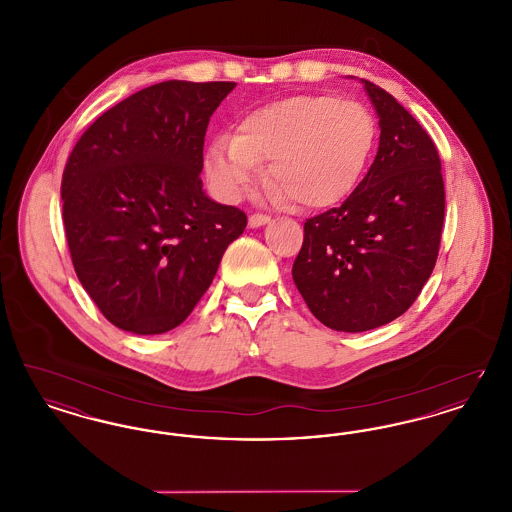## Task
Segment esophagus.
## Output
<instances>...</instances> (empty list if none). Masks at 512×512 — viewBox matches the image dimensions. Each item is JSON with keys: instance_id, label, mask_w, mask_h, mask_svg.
Instances as JSON below:
<instances>
[{"instance_id": "esophagus-1", "label": "esophagus", "mask_w": 512, "mask_h": 512, "mask_svg": "<svg viewBox=\"0 0 512 512\" xmlns=\"http://www.w3.org/2000/svg\"><path fill=\"white\" fill-rule=\"evenodd\" d=\"M270 217L265 215V213H253L251 217H249V226L251 228H257V226H263V224H267Z\"/></svg>"}]
</instances>
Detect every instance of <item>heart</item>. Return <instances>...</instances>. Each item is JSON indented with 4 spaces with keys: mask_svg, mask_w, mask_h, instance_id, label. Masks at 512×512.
<instances>
[{
    "mask_svg": "<svg viewBox=\"0 0 512 512\" xmlns=\"http://www.w3.org/2000/svg\"><path fill=\"white\" fill-rule=\"evenodd\" d=\"M376 140V122L363 103L326 94H295L251 111L236 138L209 147L207 171L232 199L268 176L278 199L299 209H324L349 194Z\"/></svg>",
    "mask_w": 512,
    "mask_h": 512,
    "instance_id": "heart-1",
    "label": "heart"
}]
</instances>
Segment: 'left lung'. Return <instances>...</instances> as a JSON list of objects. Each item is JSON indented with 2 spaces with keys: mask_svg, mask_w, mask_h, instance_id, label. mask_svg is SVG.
Returning a JSON list of instances; mask_svg holds the SVG:
<instances>
[{
  "mask_svg": "<svg viewBox=\"0 0 512 512\" xmlns=\"http://www.w3.org/2000/svg\"><path fill=\"white\" fill-rule=\"evenodd\" d=\"M380 146L340 207L305 222L293 282L311 313L338 332L401 317L438 261L445 188L438 147L413 115L374 82Z\"/></svg>",
  "mask_w": 512,
  "mask_h": 512,
  "instance_id": "8db88e82",
  "label": "left lung"
}]
</instances>
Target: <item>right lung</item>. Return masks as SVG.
<instances>
[{
    "label": "right lung",
    "mask_w": 512,
    "mask_h": 512,
    "mask_svg": "<svg viewBox=\"0 0 512 512\" xmlns=\"http://www.w3.org/2000/svg\"><path fill=\"white\" fill-rule=\"evenodd\" d=\"M236 82L167 80L86 128L61 180L74 270L101 315L151 336L182 324L211 286L244 211L201 190L211 115Z\"/></svg>",
    "instance_id": "add662e5"
}]
</instances>
